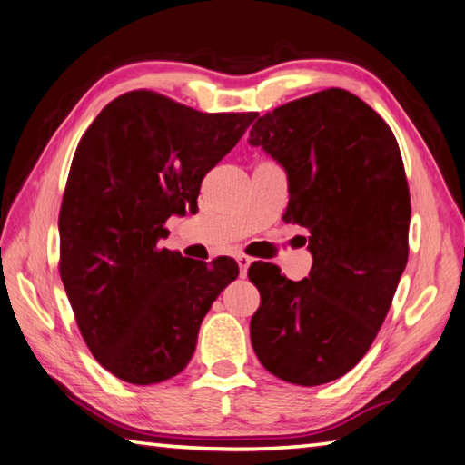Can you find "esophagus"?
Segmentation results:
<instances>
[{
	"label": "esophagus",
	"instance_id": "34e87169",
	"mask_svg": "<svg viewBox=\"0 0 465 465\" xmlns=\"http://www.w3.org/2000/svg\"><path fill=\"white\" fill-rule=\"evenodd\" d=\"M235 262H237V265H240L242 277H245V275H247V269H250V265H252V257H247V255H237V257H235Z\"/></svg>",
	"mask_w": 465,
	"mask_h": 465
}]
</instances>
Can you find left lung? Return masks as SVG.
Returning <instances> with one entry per match:
<instances>
[{
  "instance_id": "obj_1",
  "label": "left lung",
  "mask_w": 465,
  "mask_h": 465,
  "mask_svg": "<svg viewBox=\"0 0 465 465\" xmlns=\"http://www.w3.org/2000/svg\"><path fill=\"white\" fill-rule=\"evenodd\" d=\"M287 172L283 220L309 232V277L272 263L247 277L262 303L250 322L259 362L291 384L341 379L371 349L408 262L410 192L396 138L379 113L344 89L277 106L252 126Z\"/></svg>"
}]
</instances>
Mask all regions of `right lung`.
<instances>
[{
  "instance_id": "1",
  "label": "right lung",
  "mask_w": 465,
  "mask_h": 465,
  "mask_svg": "<svg viewBox=\"0 0 465 465\" xmlns=\"http://www.w3.org/2000/svg\"><path fill=\"white\" fill-rule=\"evenodd\" d=\"M257 113H200L154 91L116 96L74 150L59 213V273L86 347L124 382L180 374L212 303L240 275L158 242L198 208L203 176Z\"/></svg>"
}]
</instances>
